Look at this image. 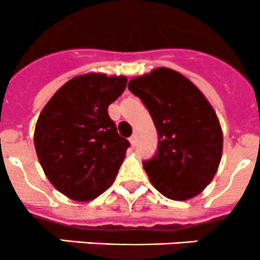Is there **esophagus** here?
I'll use <instances>...</instances> for the list:
<instances>
[{"label": "esophagus", "instance_id": "obj_1", "mask_svg": "<svg viewBox=\"0 0 260 260\" xmlns=\"http://www.w3.org/2000/svg\"><path fill=\"white\" fill-rule=\"evenodd\" d=\"M129 140H130L131 146H133V148H134V146L136 145V135H133V136H131V138L129 139Z\"/></svg>", "mask_w": 260, "mask_h": 260}]
</instances>
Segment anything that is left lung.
Returning a JSON list of instances; mask_svg holds the SVG:
<instances>
[{"mask_svg": "<svg viewBox=\"0 0 260 260\" xmlns=\"http://www.w3.org/2000/svg\"><path fill=\"white\" fill-rule=\"evenodd\" d=\"M149 110L159 135L158 151L143 167L167 199L186 201L201 193L216 174L222 130L206 97L188 78L160 67L129 82Z\"/></svg>", "mask_w": 260, "mask_h": 260, "instance_id": "1", "label": "left lung"}]
</instances>
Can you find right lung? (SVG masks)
Instances as JSON below:
<instances>
[{
	"label": "right lung",
	"mask_w": 260,
	"mask_h": 260,
	"mask_svg": "<svg viewBox=\"0 0 260 260\" xmlns=\"http://www.w3.org/2000/svg\"><path fill=\"white\" fill-rule=\"evenodd\" d=\"M124 76L86 73L67 82L35 125L38 159L50 183L74 201H91L117 176L130 143L117 134L110 105L126 88Z\"/></svg>",
	"instance_id": "right-lung-1"
}]
</instances>
